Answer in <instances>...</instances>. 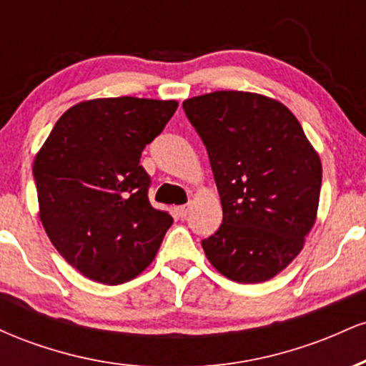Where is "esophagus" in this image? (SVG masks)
<instances>
[{"mask_svg": "<svg viewBox=\"0 0 366 366\" xmlns=\"http://www.w3.org/2000/svg\"><path fill=\"white\" fill-rule=\"evenodd\" d=\"M189 209H191V207L189 204H182V207H177V213L180 218H186V215L189 213Z\"/></svg>", "mask_w": 366, "mask_h": 366, "instance_id": "34e87169", "label": "esophagus"}]
</instances>
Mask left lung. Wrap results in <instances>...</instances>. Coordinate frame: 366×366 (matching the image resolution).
<instances>
[{"mask_svg":"<svg viewBox=\"0 0 366 366\" xmlns=\"http://www.w3.org/2000/svg\"><path fill=\"white\" fill-rule=\"evenodd\" d=\"M207 146L222 225L201 242L227 279H274L303 249L317 222L322 162L285 104L247 91H215L182 103Z\"/></svg>","mask_w":366,"mask_h":366,"instance_id":"obj_1","label":"left lung"}]
</instances>
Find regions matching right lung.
Wrapping results in <instances>:
<instances>
[{
  "mask_svg": "<svg viewBox=\"0 0 366 366\" xmlns=\"http://www.w3.org/2000/svg\"><path fill=\"white\" fill-rule=\"evenodd\" d=\"M179 103L120 96L69 108L37 151L39 220L56 251L96 282L136 279L174 224L151 207L141 153Z\"/></svg>",
  "mask_w": 366,
  "mask_h": 366,
  "instance_id": "obj_1",
  "label": "right lung"
}]
</instances>
